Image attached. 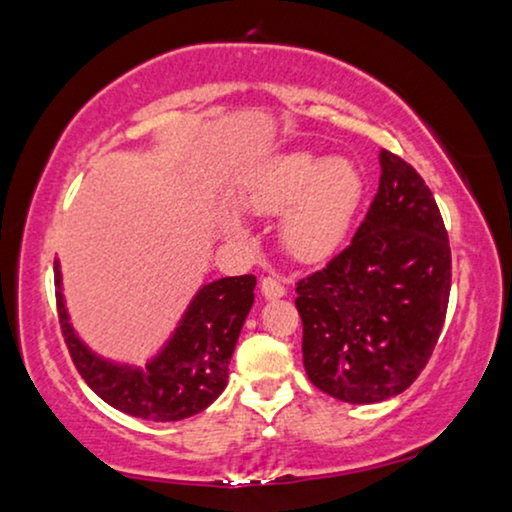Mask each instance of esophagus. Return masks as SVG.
Masks as SVG:
<instances>
[{"instance_id": "34e87169", "label": "esophagus", "mask_w": 512, "mask_h": 512, "mask_svg": "<svg viewBox=\"0 0 512 512\" xmlns=\"http://www.w3.org/2000/svg\"><path fill=\"white\" fill-rule=\"evenodd\" d=\"M259 287H262V294H264L266 299H280L285 294V285L280 283V278H276V276L262 278V283H259Z\"/></svg>"}]
</instances>
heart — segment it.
I'll return each instance as SVG.
<instances>
[{
    "instance_id": "1",
    "label": "heart",
    "mask_w": 512,
    "mask_h": 512,
    "mask_svg": "<svg viewBox=\"0 0 512 512\" xmlns=\"http://www.w3.org/2000/svg\"><path fill=\"white\" fill-rule=\"evenodd\" d=\"M364 174L348 157L315 150H287L264 160L248 176L243 201L255 213H280V241L297 259L315 262L334 253L348 236L364 199ZM227 232H246L236 215Z\"/></svg>"
}]
</instances>
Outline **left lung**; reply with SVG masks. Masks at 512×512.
I'll return each instance as SVG.
<instances>
[{"instance_id": "left-lung-1", "label": "left lung", "mask_w": 512, "mask_h": 512, "mask_svg": "<svg viewBox=\"0 0 512 512\" xmlns=\"http://www.w3.org/2000/svg\"><path fill=\"white\" fill-rule=\"evenodd\" d=\"M380 185L352 243L297 283L308 380L329 397L378 403L427 366L448 311L452 257L422 176L380 150Z\"/></svg>"}]
</instances>
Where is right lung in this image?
<instances>
[{
  "instance_id": "add662e5",
  "label": "right lung",
  "mask_w": 512,
  "mask_h": 512,
  "mask_svg": "<svg viewBox=\"0 0 512 512\" xmlns=\"http://www.w3.org/2000/svg\"><path fill=\"white\" fill-rule=\"evenodd\" d=\"M255 276H232L201 287L160 355L143 369L97 357L69 325L55 262L57 318L71 362L97 397L150 422H178L211 406L227 387L229 359L255 301Z\"/></svg>"
}]
</instances>
